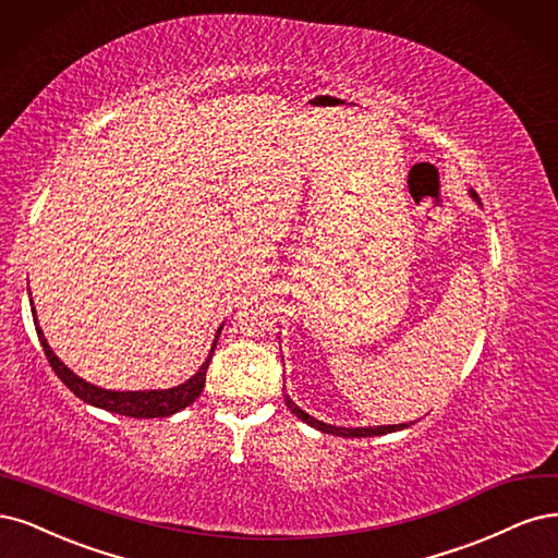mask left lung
Returning a JSON list of instances; mask_svg holds the SVG:
<instances>
[{"label":"left lung","mask_w":558,"mask_h":558,"mask_svg":"<svg viewBox=\"0 0 558 558\" xmlns=\"http://www.w3.org/2000/svg\"><path fill=\"white\" fill-rule=\"evenodd\" d=\"M471 196L473 199L480 204V199H477V194L475 192H471ZM284 403H287V408H290L294 415L301 420V422H305V424H311V426H315V428H319L322 434H331V436H340V438H371V436H385V434H391V430H401V428H405L408 424H389V426H362V428H345V426H333V424H325V422H319V420H315V417H311L308 412H303L290 397H284Z\"/></svg>","instance_id":"1"}]
</instances>
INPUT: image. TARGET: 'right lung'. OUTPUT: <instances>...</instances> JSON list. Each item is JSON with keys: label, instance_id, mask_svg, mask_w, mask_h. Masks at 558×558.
<instances>
[{"label": "right lung", "instance_id": "add662e5", "mask_svg": "<svg viewBox=\"0 0 558 558\" xmlns=\"http://www.w3.org/2000/svg\"><path fill=\"white\" fill-rule=\"evenodd\" d=\"M32 315H34V327H37V336L41 340V348L46 352V359H48L50 368L56 371V375L60 377V380L71 391H74L81 401L95 405V408H101V410L118 412V415H124V417H138V420L175 415L178 410H183V408H187L190 403H194L196 399H199V393H202V389L206 385V371H208V364H210L213 352H215V343H218V338H220V336H215L208 359L202 364V368L196 371L190 377V380L183 383V385L171 387V389H150V391H111V389H101L97 385H89V383L83 380V377H78L74 371H69L60 362L58 354L50 350L48 340L44 338V331H41L39 322H37V313H34V308H32Z\"/></svg>", "mask_w": 558, "mask_h": 558}]
</instances>
